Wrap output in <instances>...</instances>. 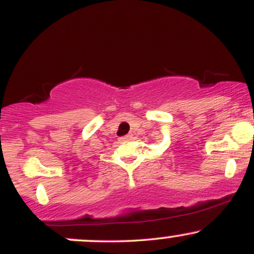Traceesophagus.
Wrapping results in <instances>:
<instances>
[{
    "mask_svg": "<svg viewBox=\"0 0 254 254\" xmlns=\"http://www.w3.org/2000/svg\"><path fill=\"white\" fill-rule=\"evenodd\" d=\"M131 138V135H127V136H123L121 137V141H127V139Z\"/></svg>",
    "mask_w": 254,
    "mask_h": 254,
    "instance_id": "34e87169",
    "label": "esophagus"
}]
</instances>
